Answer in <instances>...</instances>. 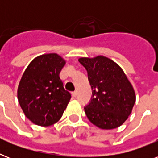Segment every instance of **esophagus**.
Wrapping results in <instances>:
<instances>
[{"label":"esophagus","mask_w":158,"mask_h":158,"mask_svg":"<svg viewBox=\"0 0 158 158\" xmlns=\"http://www.w3.org/2000/svg\"><path fill=\"white\" fill-rule=\"evenodd\" d=\"M72 95H73V97H74V98H75V97L77 96V92L76 91L73 92V93H72Z\"/></svg>","instance_id":"1"}]
</instances>
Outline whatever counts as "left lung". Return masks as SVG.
Here are the masks:
<instances>
[{
    "label": "left lung",
    "instance_id": "left-lung-1",
    "mask_svg": "<svg viewBox=\"0 0 158 158\" xmlns=\"http://www.w3.org/2000/svg\"><path fill=\"white\" fill-rule=\"evenodd\" d=\"M80 64L88 72L92 97L84 106L87 117L103 130L122 125L132 111L135 94L122 69L107 57H82Z\"/></svg>",
    "mask_w": 158,
    "mask_h": 158
}]
</instances>
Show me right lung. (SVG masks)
I'll return each instance as SVG.
<instances>
[{
    "instance_id": "obj_1",
    "label": "right lung",
    "mask_w": 158,
    "mask_h": 158,
    "mask_svg": "<svg viewBox=\"0 0 158 158\" xmlns=\"http://www.w3.org/2000/svg\"><path fill=\"white\" fill-rule=\"evenodd\" d=\"M65 61L57 54L42 55L28 64L18 87V100L28 120L50 126L61 118L71 95L60 72Z\"/></svg>"
}]
</instances>
